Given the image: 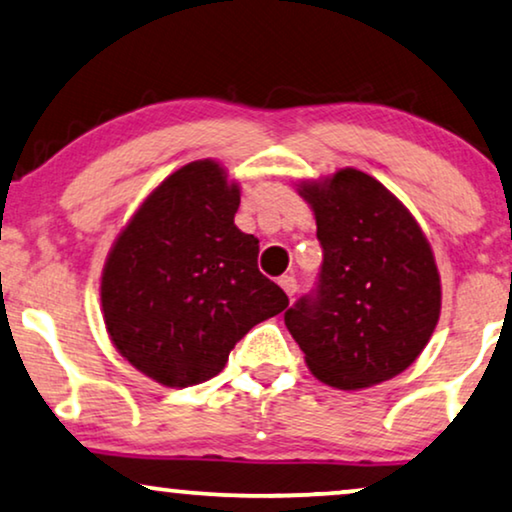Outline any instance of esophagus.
Listing matches in <instances>:
<instances>
[{
    "label": "esophagus",
    "mask_w": 512,
    "mask_h": 512,
    "mask_svg": "<svg viewBox=\"0 0 512 512\" xmlns=\"http://www.w3.org/2000/svg\"><path fill=\"white\" fill-rule=\"evenodd\" d=\"M279 286H282L284 289V293L286 296H293V293H296V289H298V284H296V279H293L291 275H284L282 279H279Z\"/></svg>",
    "instance_id": "1"
}]
</instances>
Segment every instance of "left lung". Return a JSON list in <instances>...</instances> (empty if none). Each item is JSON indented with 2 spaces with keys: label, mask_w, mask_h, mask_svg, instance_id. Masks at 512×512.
I'll return each instance as SVG.
<instances>
[{
  "label": "left lung",
  "mask_w": 512,
  "mask_h": 512,
  "mask_svg": "<svg viewBox=\"0 0 512 512\" xmlns=\"http://www.w3.org/2000/svg\"><path fill=\"white\" fill-rule=\"evenodd\" d=\"M324 247L319 289L284 314L307 368L359 391L412 366L440 319V272L410 209L370 174L300 181Z\"/></svg>",
  "instance_id": "left-lung-1"
}]
</instances>
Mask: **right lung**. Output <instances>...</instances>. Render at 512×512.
I'll use <instances>...</instances> for the list:
<instances>
[{"instance_id":"1","label":"right lung","mask_w":512,"mask_h":512,"mask_svg":"<svg viewBox=\"0 0 512 512\" xmlns=\"http://www.w3.org/2000/svg\"><path fill=\"white\" fill-rule=\"evenodd\" d=\"M240 184L219 160H193L146 195L111 244L100 303L118 354L163 387L212 380L230 349L284 312L258 272V240L235 226Z\"/></svg>"}]
</instances>
